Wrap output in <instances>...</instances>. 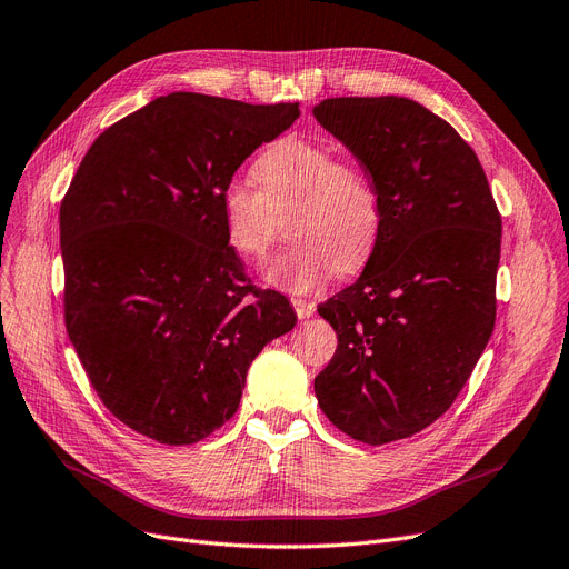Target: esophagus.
<instances>
[{"label":"esophagus","instance_id":"34e87169","mask_svg":"<svg viewBox=\"0 0 569 569\" xmlns=\"http://www.w3.org/2000/svg\"><path fill=\"white\" fill-rule=\"evenodd\" d=\"M290 302H292V309H296V313H298V319H309L317 313V305L313 302H307L302 298H292Z\"/></svg>","mask_w":569,"mask_h":569}]
</instances>
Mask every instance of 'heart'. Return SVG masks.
Masks as SVG:
<instances>
[{"label": "heart", "instance_id": "heart-1", "mask_svg": "<svg viewBox=\"0 0 569 569\" xmlns=\"http://www.w3.org/2000/svg\"><path fill=\"white\" fill-rule=\"evenodd\" d=\"M248 180L231 178L220 194L227 246L260 260L279 234L286 210L290 241L262 264V279L286 292H309L338 267L359 269L380 237L382 208L359 166L340 161L330 144L288 136L269 144Z\"/></svg>", "mask_w": 569, "mask_h": 569}]
</instances>
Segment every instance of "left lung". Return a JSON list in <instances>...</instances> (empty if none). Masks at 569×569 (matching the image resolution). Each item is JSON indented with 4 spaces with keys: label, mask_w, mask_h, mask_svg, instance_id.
<instances>
[{
    "label": "left lung",
    "mask_w": 569,
    "mask_h": 569,
    "mask_svg": "<svg viewBox=\"0 0 569 569\" xmlns=\"http://www.w3.org/2000/svg\"><path fill=\"white\" fill-rule=\"evenodd\" d=\"M313 117L361 161L380 237L356 283L319 307L338 349L313 380L330 422L368 446L427 429L495 328L501 218L452 126L410 98H326Z\"/></svg>",
    "instance_id": "obj_1"
}]
</instances>
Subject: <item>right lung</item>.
I'll list each match as a JSON object with an SVG mask.
<instances>
[{
	"label": "right lung",
	"instance_id": "obj_1",
	"mask_svg": "<svg viewBox=\"0 0 569 569\" xmlns=\"http://www.w3.org/2000/svg\"><path fill=\"white\" fill-rule=\"evenodd\" d=\"M298 102L168 93L102 131L60 203L66 326L119 422L189 446L237 412L246 372L298 317L248 283L220 194Z\"/></svg>",
	"mask_w": 569,
	"mask_h": 569
}]
</instances>
